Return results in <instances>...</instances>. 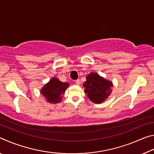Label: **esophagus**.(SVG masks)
<instances>
[{"label": "esophagus", "instance_id": "34e87169", "mask_svg": "<svg viewBox=\"0 0 154 154\" xmlns=\"http://www.w3.org/2000/svg\"><path fill=\"white\" fill-rule=\"evenodd\" d=\"M75 83H76L77 85H79L80 84V80L79 79H77L76 81H75Z\"/></svg>", "mask_w": 154, "mask_h": 154}]
</instances>
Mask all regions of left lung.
I'll return each instance as SVG.
<instances>
[{"label": "left lung", "instance_id": "obj_1", "mask_svg": "<svg viewBox=\"0 0 154 154\" xmlns=\"http://www.w3.org/2000/svg\"><path fill=\"white\" fill-rule=\"evenodd\" d=\"M83 86L88 98L94 103L100 104L111 94L113 83L100 77L98 73L91 72L86 77Z\"/></svg>", "mask_w": 154, "mask_h": 154}]
</instances>
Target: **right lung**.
I'll use <instances>...</instances> for the list:
<instances>
[{
    "label": "right lung",
    "mask_w": 154,
    "mask_h": 154,
    "mask_svg": "<svg viewBox=\"0 0 154 154\" xmlns=\"http://www.w3.org/2000/svg\"><path fill=\"white\" fill-rule=\"evenodd\" d=\"M69 86L68 83H63L53 77L41 90V94L46 98L47 102L56 104L61 102L62 96Z\"/></svg>",
    "instance_id": "add662e5"
}]
</instances>
